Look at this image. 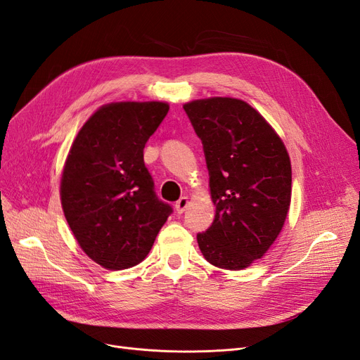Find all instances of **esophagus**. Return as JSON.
<instances>
[{
	"label": "esophagus",
	"instance_id": "obj_1",
	"mask_svg": "<svg viewBox=\"0 0 360 360\" xmlns=\"http://www.w3.org/2000/svg\"><path fill=\"white\" fill-rule=\"evenodd\" d=\"M188 204H189L188 197H181V198L176 202V212H177L179 214H181L184 210L188 209Z\"/></svg>",
	"mask_w": 360,
	"mask_h": 360
}]
</instances>
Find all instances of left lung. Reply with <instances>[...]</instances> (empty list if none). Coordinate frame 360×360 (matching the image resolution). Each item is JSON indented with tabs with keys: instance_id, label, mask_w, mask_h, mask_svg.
I'll return each instance as SVG.
<instances>
[{
	"instance_id": "1",
	"label": "left lung",
	"mask_w": 360,
	"mask_h": 360,
	"mask_svg": "<svg viewBox=\"0 0 360 360\" xmlns=\"http://www.w3.org/2000/svg\"><path fill=\"white\" fill-rule=\"evenodd\" d=\"M201 139L216 214L197 234L205 259L240 270L266 254L291 200V163L281 138L252 106L231 97L183 106Z\"/></svg>"
}]
</instances>
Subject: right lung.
<instances>
[{"label": "right lung", "instance_id": "right-lung-1", "mask_svg": "<svg viewBox=\"0 0 360 360\" xmlns=\"http://www.w3.org/2000/svg\"><path fill=\"white\" fill-rule=\"evenodd\" d=\"M169 106L120 102L102 106L73 141L61 177V204L76 240L110 270L136 266L172 213L159 200L144 147Z\"/></svg>", "mask_w": 360, "mask_h": 360}]
</instances>
